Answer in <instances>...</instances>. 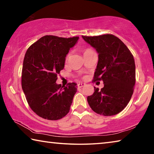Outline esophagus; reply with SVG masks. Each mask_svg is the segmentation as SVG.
I'll use <instances>...</instances> for the list:
<instances>
[{"instance_id": "1", "label": "esophagus", "mask_w": 154, "mask_h": 154, "mask_svg": "<svg viewBox=\"0 0 154 154\" xmlns=\"http://www.w3.org/2000/svg\"><path fill=\"white\" fill-rule=\"evenodd\" d=\"M85 83H78V84H77V87L80 88H82V87H83V86H85Z\"/></svg>"}]
</instances>
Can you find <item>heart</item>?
I'll use <instances>...</instances> for the list:
<instances>
[{"label": "heart", "mask_w": 154, "mask_h": 154, "mask_svg": "<svg viewBox=\"0 0 154 154\" xmlns=\"http://www.w3.org/2000/svg\"><path fill=\"white\" fill-rule=\"evenodd\" d=\"M87 50H89V49H87ZM87 50H85V51H87ZM69 56H70V54H68V55L66 56V60H68V58H69Z\"/></svg>", "instance_id": "b5f03b06"}]
</instances>
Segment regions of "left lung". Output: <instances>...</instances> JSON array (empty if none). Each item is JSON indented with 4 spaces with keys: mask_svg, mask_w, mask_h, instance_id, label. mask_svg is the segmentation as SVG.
Returning a JSON list of instances; mask_svg holds the SVG:
<instances>
[{
    "mask_svg": "<svg viewBox=\"0 0 154 154\" xmlns=\"http://www.w3.org/2000/svg\"><path fill=\"white\" fill-rule=\"evenodd\" d=\"M82 37L98 53L93 81L104 83L101 90L94 87V92L87 98L88 104L95 113L102 116L118 114L127 106L134 92V57L126 45L113 35Z\"/></svg>",
    "mask_w": 154,
    "mask_h": 154,
    "instance_id": "obj_1",
    "label": "left lung"
}]
</instances>
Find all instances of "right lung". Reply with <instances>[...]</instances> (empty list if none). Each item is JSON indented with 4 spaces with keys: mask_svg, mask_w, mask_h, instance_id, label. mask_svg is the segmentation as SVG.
Returning a JSON list of instances; mask_svg holds the SVG:
<instances>
[{
    "mask_svg": "<svg viewBox=\"0 0 154 154\" xmlns=\"http://www.w3.org/2000/svg\"><path fill=\"white\" fill-rule=\"evenodd\" d=\"M79 39L45 35L26 52L22 71V88L31 109L41 118L58 120L67 115L77 92V84L56 83L64 69L65 57Z\"/></svg>",
    "mask_w": 154,
    "mask_h": 154,
    "instance_id": "right-lung-1",
    "label": "right lung"
}]
</instances>
